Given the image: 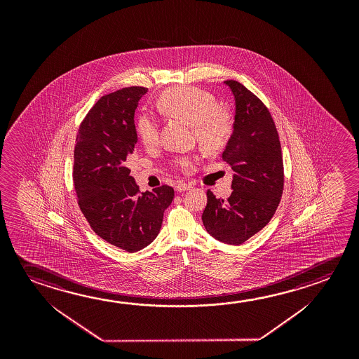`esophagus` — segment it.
I'll return each instance as SVG.
<instances>
[{"label": "esophagus", "mask_w": 359, "mask_h": 359, "mask_svg": "<svg viewBox=\"0 0 359 359\" xmlns=\"http://www.w3.org/2000/svg\"><path fill=\"white\" fill-rule=\"evenodd\" d=\"M177 193H182V191H187V190H190L191 189V184H187V182H177Z\"/></svg>", "instance_id": "obj_1"}]
</instances>
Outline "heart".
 I'll return each mask as SVG.
<instances>
[{
    "label": "heart",
    "instance_id": "1",
    "mask_svg": "<svg viewBox=\"0 0 359 359\" xmlns=\"http://www.w3.org/2000/svg\"><path fill=\"white\" fill-rule=\"evenodd\" d=\"M158 105L165 115L191 125L196 140L205 150H217L229 139V115L217 107L215 97L208 91L191 86L170 88L161 94ZM136 130L144 147L151 149L158 145L159 123L154 116L142 114L136 123ZM177 163L188 169L193 165V159L182 158Z\"/></svg>",
    "mask_w": 359,
    "mask_h": 359
}]
</instances>
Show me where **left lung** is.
<instances>
[{
	"instance_id": "left-lung-1",
	"label": "left lung",
	"mask_w": 359,
	"mask_h": 359,
	"mask_svg": "<svg viewBox=\"0 0 359 359\" xmlns=\"http://www.w3.org/2000/svg\"><path fill=\"white\" fill-rule=\"evenodd\" d=\"M236 100L233 133L223 160L231 166V194L226 200L208 190L201 215L217 241L241 245L271 222L282 198V147L271 112L244 85L224 81Z\"/></svg>"
}]
</instances>
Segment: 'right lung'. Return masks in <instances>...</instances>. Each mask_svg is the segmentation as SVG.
Listing matches in <instances>:
<instances>
[{
  "label": "right lung",
  "instance_id": "add662e5",
  "mask_svg": "<svg viewBox=\"0 0 359 359\" xmlns=\"http://www.w3.org/2000/svg\"><path fill=\"white\" fill-rule=\"evenodd\" d=\"M147 88L102 96L80 125L74 150V184L91 229L115 247L135 253L158 236L174 199L168 185L139 193L128 168L136 134L135 110Z\"/></svg>",
  "mask_w": 359,
  "mask_h": 359
}]
</instances>
